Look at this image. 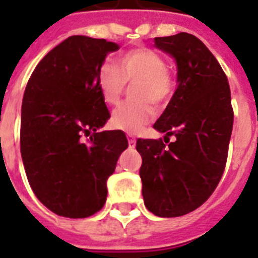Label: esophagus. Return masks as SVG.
<instances>
[{
    "mask_svg": "<svg viewBox=\"0 0 258 258\" xmlns=\"http://www.w3.org/2000/svg\"><path fill=\"white\" fill-rule=\"evenodd\" d=\"M127 139H128L130 149H134L135 145H137V138H135V135L134 134H127Z\"/></svg>",
    "mask_w": 258,
    "mask_h": 258,
    "instance_id": "esophagus-1",
    "label": "esophagus"
}]
</instances>
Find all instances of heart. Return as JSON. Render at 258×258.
Listing matches in <instances>:
<instances>
[{"instance_id": "1", "label": "heart", "mask_w": 258, "mask_h": 258, "mask_svg": "<svg viewBox=\"0 0 258 258\" xmlns=\"http://www.w3.org/2000/svg\"><path fill=\"white\" fill-rule=\"evenodd\" d=\"M125 83H137L133 97L112 112L111 124L125 133H137L153 119L154 107L165 104L172 93L171 75L166 68L161 54L147 48L125 52L115 66L104 64L97 75V86L103 100L109 105L116 104L124 91Z\"/></svg>"}]
</instances>
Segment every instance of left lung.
Wrapping results in <instances>:
<instances>
[{
	"instance_id": "1",
	"label": "left lung",
	"mask_w": 258,
	"mask_h": 258,
	"mask_svg": "<svg viewBox=\"0 0 258 258\" xmlns=\"http://www.w3.org/2000/svg\"><path fill=\"white\" fill-rule=\"evenodd\" d=\"M154 46L176 64V87L154 128L166 146L138 139L139 175L146 208L158 217H179L212 196L224 174L233 130L230 88L220 62L200 38L188 33L155 37Z\"/></svg>"
}]
</instances>
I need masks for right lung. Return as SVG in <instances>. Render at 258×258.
<instances>
[{
    "mask_svg": "<svg viewBox=\"0 0 258 258\" xmlns=\"http://www.w3.org/2000/svg\"><path fill=\"white\" fill-rule=\"evenodd\" d=\"M120 46L104 38L71 36L38 62L21 107V157L29 184L50 212L86 218L107 198V179L128 147L119 130L101 131L109 119L97 75ZM90 135L88 144L81 142Z\"/></svg>",
    "mask_w": 258,
    "mask_h": 258,
    "instance_id": "add662e5",
    "label": "right lung"
}]
</instances>
